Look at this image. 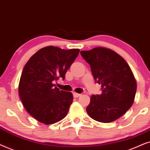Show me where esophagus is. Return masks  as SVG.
I'll list each match as a JSON object with an SVG mask.
<instances>
[{"mask_svg": "<svg viewBox=\"0 0 150 150\" xmlns=\"http://www.w3.org/2000/svg\"><path fill=\"white\" fill-rule=\"evenodd\" d=\"M81 96V94H79V93H73V97H75V98H77V97H79Z\"/></svg>", "mask_w": 150, "mask_h": 150, "instance_id": "1", "label": "esophagus"}]
</instances>
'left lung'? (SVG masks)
Masks as SVG:
<instances>
[{"label": "left lung", "instance_id": "1", "mask_svg": "<svg viewBox=\"0 0 150 150\" xmlns=\"http://www.w3.org/2000/svg\"><path fill=\"white\" fill-rule=\"evenodd\" d=\"M89 64L94 79L101 84V95H92L86 112L94 120L110 123L132 105L137 81L126 61L113 50L96 47L80 52Z\"/></svg>", "mask_w": 150, "mask_h": 150}]
</instances>
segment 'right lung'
<instances>
[{
    "mask_svg": "<svg viewBox=\"0 0 150 150\" xmlns=\"http://www.w3.org/2000/svg\"><path fill=\"white\" fill-rule=\"evenodd\" d=\"M79 53V49L48 46L32 55L24 67L18 85L20 98L26 110L40 123L53 124L67 116L73 94L59 90L53 81L59 77L64 79Z\"/></svg>",
    "mask_w": 150,
    "mask_h": 150,
    "instance_id": "right-lung-1",
    "label": "right lung"
}]
</instances>
